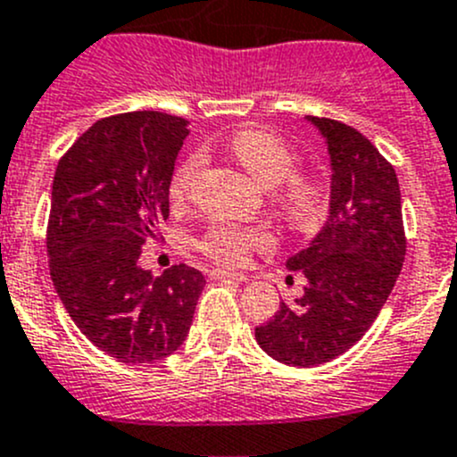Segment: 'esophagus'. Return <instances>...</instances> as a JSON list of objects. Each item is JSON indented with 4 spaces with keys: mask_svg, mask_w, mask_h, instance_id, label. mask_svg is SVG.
Here are the masks:
<instances>
[{
    "mask_svg": "<svg viewBox=\"0 0 457 457\" xmlns=\"http://www.w3.org/2000/svg\"><path fill=\"white\" fill-rule=\"evenodd\" d=\"M212 278L237 280V283H247V276H245V274H234V271H225V270H214V271H212Z\"/></svg>",
    "mask_w": 457,
    "mask_h": 457,
    "instance_id": "esophagus-1",
    "label": "esophagus"
}]
</instances>
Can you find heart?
I'll use <instances>...</instances> for the list:
<instances>
[{"label":"heart","instance_id":"obj_1","mask_svg":"<svg viewBox=\"0 0 457 457\" xmlns=\"http://www.w3.org/2000/svg\"><path fill=\"white\" fill-rule=\"evenodd\" d=\"M229 150L238 163L252 174L262 187H276L287 181L296 170V154L287 141L274 132L261 128H243L229 139ZM201 154H190L170 179V196L183 201L190 195L195 179L201 170ZM280 210L285 219L296 228H310L325 212V192L310 179H294L280 192ZM271 234L265 228H241L234 223H223L212 228L201 241V250L223 265H245L250 250L267 247Z\"/></svg>","mask_w":457,"mask_h":457}]
</instances>
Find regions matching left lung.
Segmentation results:
<instances>
[{
	"label": "left lung",
	"instance_id": "left-lung-1",
	"mask_svg": "<svg viewBox=\"0 0 457 457\" xmlns=\"http://www.w3.org/2000/svg\"><path fill=\"white\" fill-rule=\"evenodd\" d=\"M329 154V214L287 270L305 294L256 327V343L289 367H316L352 349L394 289L407 241L395 170L370 139L334 119L305 117Z\"/></svg>",
	"mask_w": 457,
	"mask_h": 457
}]
</instances>
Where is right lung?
Returning <instances> with one entry per match:
<instances>
[{"mask_svg":"<svg viewBox=\"0 0 457 457\" xmlns=\"http://www.w3.org/2000/svg\"><path fill=\"white\" fill-rule=\"evenodd\" d=\"M187 121L126 112L87 128L59 161L48 220L50 278L81 334L128 365L156 362L187 338L205 287L199 270L154 276L141 247L170 216V179Z\"/></svg>","mask_w":457,"mask_h":457,"instance_id":"obj_1","label":"right lung"}]
</instances>
